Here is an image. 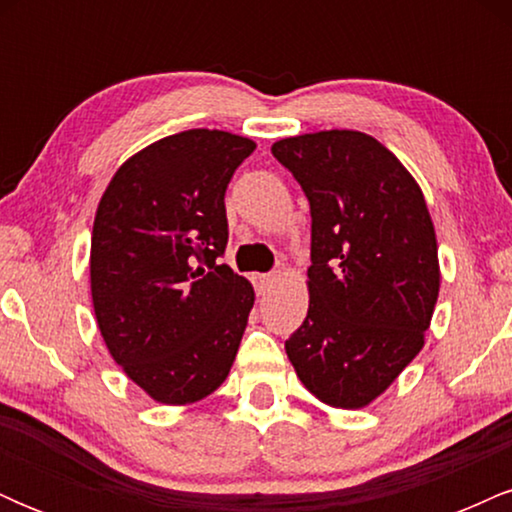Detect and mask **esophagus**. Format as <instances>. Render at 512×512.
<instances>
[{"mask_svg":"<svg viewBox=\"0 0 512 512\" xmlns=\"http://www.w3.org/2000/svg\"><path fill=\"white\" fill-rule=\"evenodd\" d=\"M255 289L257 293H267L269 286L274 284V274H255Z\"/></svg>","mask_w":512,"mask_h":512,"instance_id":"1","label":"esophagus"}]
</instances>
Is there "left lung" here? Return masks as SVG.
Masks as SVG:
<instances>
[{
    "label": "left lung",
    "mask_w": 512,
    "mask_h": 512,
    "mask_svg": "<svg viewBox=\"0 0 512 512\" xmlns=\"http://www.w3.org/2000/svg\"><path fill=\"white\" fill-rule=\"evenodd\" d=\"M272 154L310 202V305L286 339L320 402L361 409L424 346L438 301V243L426 199L370 134L327 129L281 139Z\"/></svg>",
    "instance_id": "left-lung-1"
}]
</instances>
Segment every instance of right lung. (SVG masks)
<instances>
[{
    "mask_svg": "<svg viewBox=\"0 0 512 512\" xmlns=\"http://www.w3.org/2000/svg\"><path fill=\"white\" fill-rule=\"evenodd\" d=\"M255 142L221 129L170 134L127 158L91 236V296L117 366L151 399L192 404L226 380L255 291L219 264L226 187Z\"/></svg>",
    "mask_w": 512,
    "mask_h": 512,
    "instance_id": "1",
    "label": "right lung"
}]
</instances>
